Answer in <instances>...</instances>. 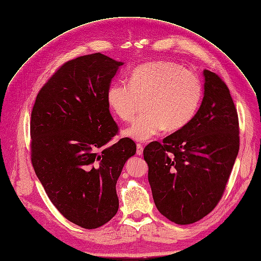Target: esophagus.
<instances>
[{"label":"esophagus","instance_id":"34e87169","mask_svg":"<svg viewBox=\"0 0 261 261\" xmlns=\"http://www.w3.org/2000/svg\"><path fill=\"white\" fill-rule=\"evenodd\" d=\"M143 151H144L143 145H142V144H137V153H138L139 155H142V154H143Z\"/></svg>","mask_w":261,"mask_h":261}]
</instances>
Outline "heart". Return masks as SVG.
I'll list each match as a JSON object with an SVG mask.
<instances>
[{
	"label": "heart",
	"instance_id": "b5f03b06",
	"mask_svg": "<svg viewBox=\"0 0 261 261\" xmlns=\"http://www.w3.org/2000/svg\"><path fill=\"white\" fill-rule=\"evenodd\" d=\"M202 95L200 79L182 65L159 61L135 69L129 85L114 83L107 92L109 108L122 121H131L145 102L146 113L123 131L134 141H147L165 128L177 131L195 115Z\"/></svg>",
	"mask_w": 261,
	"mask_h": 261
}]
</instances>
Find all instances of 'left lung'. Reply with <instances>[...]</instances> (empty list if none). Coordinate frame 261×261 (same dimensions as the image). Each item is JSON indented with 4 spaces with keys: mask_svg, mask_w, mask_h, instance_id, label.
<instances>
[{
    "mask_svg": "<svg viewBox=\"0 0 261 261\" xmlns=\"http://www.w3.org/2000/svg\"><path fill=\"white\" fill-rule=\"evenodd\" d=\"M200 107L191 121L144 149L156 209L179 225L210 213L223 196L240 146L239 120L222 79L203 70Z\"/></svg>",
    "mask_w": 261,
    "mask_h": 261,
    "instance_id": "8db88e82",
    "label": "left lung"
}]
</instances>
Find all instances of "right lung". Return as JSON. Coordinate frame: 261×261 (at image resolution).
<instances>
[{
  "label": "right lung",
  "instance_id": "1",
  "mask_svg": "<svg viewBox=\"0 0 261 261\" xmlns=\"http://www.w3.org/2000/svg\"><path fill=\"white\" fill-rule=\"evenodd\" d=\"M121 65L101 53L65 63L39 90L31 115L34 171L56 209L86 229L117 213V179L137 152L128 138L108 146L118 127L107 92Z\"/></svg>",
  "mask_w": 261,
  "mask_h": 261
}]
</instances>
